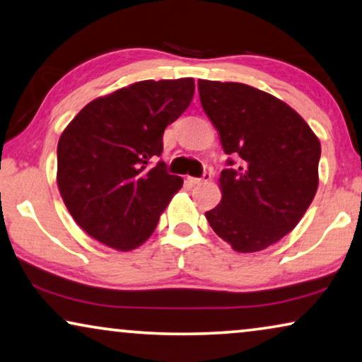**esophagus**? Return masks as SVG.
Masks as SVG:
<instances>
[{
    "label": "esophagus",
    "mask_w": 362,
    "mask_h": 362,
    "mask_svg": "<svg viewBox=\"0 0 362 362\" xmlns=\"http://www.w3.org/2000/svg\"><path fill=\"white\" fill-rule=\"evenodd\" d=\"M211 178V173L210 172H205L204 175H202V178H197V177H189V182L192 185H199L202 184V182H209Z\"/></svg>",
    "instance_id": "34e87169"
}]
</instances>
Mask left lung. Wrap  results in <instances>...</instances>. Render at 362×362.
<instances>
[{
    "mask_svg": "<svg viewBox=\"0 0 362 362\" xmlns=\"http://www.w3.org/2000/svg\"><path fill=\"white\" fill-rule=\"evenodd\" d=\"M199 94L238 160H226L221 202L205 216L233 250L259 252L290 233L315 199L320 141L296 110L252 86L200 79Z\"/></svg>",
    "mask_w": 362,
    "mask_h": 362,
    "instance_id": "left-lung-1",
    "label": "left lung"
}]
</instances>
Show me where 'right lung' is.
<instances>
[{
	"instance_id": "add662e5",
	"label": "right lung",
	"mask_w": 362,
	"mask_h": 362,
	"mask_svg": "<svg viewBox=\"0 0 362 362\" xmlns=\"http://www.w3.org/2000/svg\"><path fill=\"white\" fill-rule=\"evenodd\" d=\"M192 77L141 81L94 99L71 120L57 144V187L86 233L129 252L151 237L182 189L158 160L163 131L189 107Z\"/></svg>"
}]
</instances>
